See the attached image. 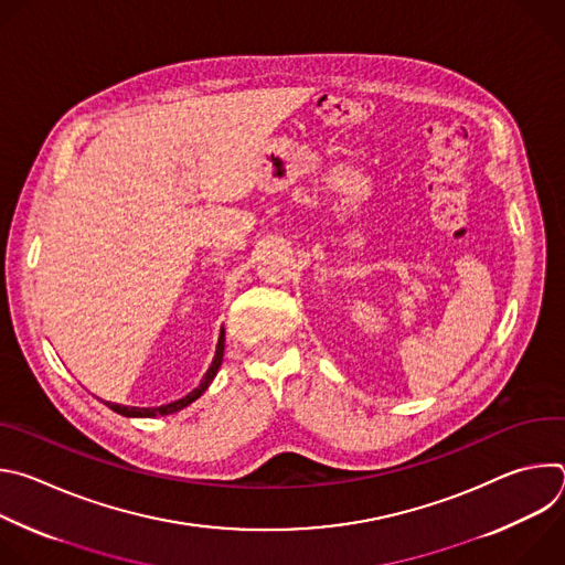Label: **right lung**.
Wrapping results in <instances>:
<instances>
[{
    "instance_id": "obj_1",
    "label": "right lung",
    "mask_w": 565,
    "mask_h": 565,
    "mask_svg": "<svg viewBox=\"0 0 565 565\" xmlns=\"http://www.w3.org/2000/svg\"><path fill=\"white\" fill-rule=\"evenodd\" d=\"M223 344H225V333L221 331V338H218V344H216V355H214V360H212V366H210L207 373L203 375L201 384H199L192 393H188L185 397H181V399H177V402H170V405H163V407H147V409H140V407H122V405H114V402H107V407L114 409L116 414L129 416V418L170 416V414H174V412H181L183 407L192 405V402H194L196 397H201V393H203V391L210 386V382L214 380V375H216V371H218V366H221V362H223Z\"/></svg>"
}]
</instances>
